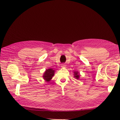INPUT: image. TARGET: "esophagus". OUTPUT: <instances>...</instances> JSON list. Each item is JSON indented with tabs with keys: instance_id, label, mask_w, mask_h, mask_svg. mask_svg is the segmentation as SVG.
Segmentation results:
<instances>
[{
	"instance_id": "obj_1",
	"label": "esophagus",
	"mask_w": 120,
	"mask_h": 120,
	"mask_svg": "<svg viewBox=\"0 0 120 120\" xmlns=\"http://www.w3.org/2000/svg\"><path fill=\"white\" fill-rule=\"evenodd\" d=\"M65 65L64 64H62V65H61V67H65Z\"/></svg>"
}]
</instances>
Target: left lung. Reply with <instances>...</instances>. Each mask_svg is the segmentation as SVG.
Returning <instances> with one entry per match:
<instances>
[{
	"label": "left lung",
	"instance_id": "8db88e82",
	"mask_svg": "<svg viewBox=\"0 0 120 120\" xmlns=\"http://www.w3.org/2000/svg\"><path fill=\"white\" fill-rule=\"evenodd\" d=\"M74 77L76 79H78L80 77V75L79 72H78L77 71H74Z\"/></svg>",
	"mask_w": 120,
	"mask_h": 120
}]
</instances>
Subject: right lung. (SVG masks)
I'll use <instances>...</instances> for the list:
<instances>
[{
  "instance_id": "obj_1",
  "label": "right lung",
  "mask_w": 120,
  "mask_h": 120,
  "mask_svg": "<svg viewBox=\"0 0 120 120\" xmlns=\"http://www.w3.org/2000/svg\"><path fill=\"white\" fill-rule=\"evenodd\" d=\"M55 71V70L51 69V68L46 69L43 76L44 79L47 82H49L51 79L52 78V77L54 75Z\"/></svg>"
}]
</instances>
